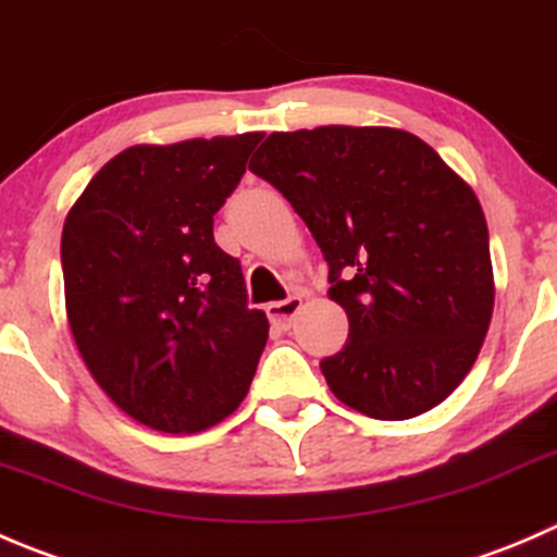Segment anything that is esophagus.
Returning <instances> with one entry per match:
<instances>
[{
	"instance_id": "obj_1",
	"label": "esophagus",
	"mask_w": 557,
	"mask_h": 557,
	"mask_svg": "<svg viewBox=\"0 0 557 557\" xmlns=\"http://www.w3.org/2000/svg\"><path fill=\"white\" fill-rule=\"evenodd\" d=\"M300 306H302V297L300 295H292V297H286V300L268 302L265 313H268V319H271V322L276 324V327L286 330L292 324V319L297 317V311H300Z\"/></svg>"
}]
</instances>
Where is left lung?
I'll return each instance as SVG.
<instances>
[{
	"label": "left lung",
	"instance_id": "obj_1",
	"mask_svg": "<svg viewBox=\"0 0 557 557\" xmlns=\"http://www.w3.org/2000/svg\"><path fill=\"white\" fill-rule=\"evenodd\" d=\"M249 170L311 230L330 265V300L349 317L344 349L319 362L335 398L373 420H411L453 395L495 300L471 186L393 126L273 132Z\"/></svg>",
	"mask_w": 557,
	"mask_h": 557
}]
</instances>
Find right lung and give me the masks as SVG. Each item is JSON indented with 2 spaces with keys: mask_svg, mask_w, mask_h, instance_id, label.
Instances as JSON below:
<instances>
[{
  "mask_svg": "<svg viewBox=\"0 0 557 557\" xmlns=\"http://www.w3.org/2000/svg\"><path fill=\"white\" fill-rule=\"evenodd\" d=\"M262 132L132 146L64 219V302L94 382L132 420L200 433L249 393L268 341L240 262L213 240Z\"/></svg>",
  "mask_w": 557,
  "mask_h": 557,
  "instance_id": "1",
  "label": "right lung"
}]
</instances>
